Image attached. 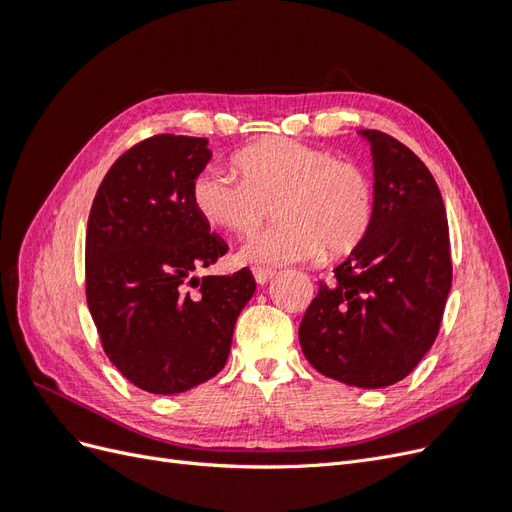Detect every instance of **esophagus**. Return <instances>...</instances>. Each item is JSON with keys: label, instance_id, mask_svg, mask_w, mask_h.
I'll list each match as a JSON object with an SVG mask.
<instances>
[{"label": "esophagus", "instance_id": "34e87169", "mask_svg": "<svg viewBox=\"0 0 512 512\" xmlns=\"http://www.w3.org/2000/svg\"><path fill=\"white\" fill-rule=\"evenodd\" d=\"M252 273H254V280H256L260 286L269 284V282L273 280V275H275V271H271V269H252Z\"/></svg>", "mask_w": 512, "mask_h": 512}]
</instances>
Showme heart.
<instances>
[{"instance_id":"obj_1","label":"heart","mask_w":512,"mask_h":512,"mask_svg":"<svg viewBox=\"0 0 512 512\" xmlns=\"http://www.w3.org/2000/svg\"><path fill=\"white\" fill-rule=\"evenodd\" d=\"M228 170L207 168L194 181L192 203L200 218L237 235H250L277 207L282 224L258 232L241 247V260L260 267L346 256L374 222V183L348 160L290 138H265L241 149Z\"/></svg>"}]
</instances>
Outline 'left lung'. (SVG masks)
<instances>
[{
  "instance_id": "1",
  "label": "left lung",
  "mask_w": 512,
  "mask_h": 512,
  "mask_svg": "<svg viewBox=\"0 0 512 512\" xmlns=\"http://www.w3.org/2000/svg\"><path fill=\"white\" fill-rule=\"evenodd\" d=\"M374 164V222L320 284L299 327L305 359L359 389L404 380L436 342L451 292V241L436 179L397 138L359 130Z\"/></svg>"
}]
</instances>
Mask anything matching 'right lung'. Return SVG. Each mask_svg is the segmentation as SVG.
Here are the masks:
<instances>
[{
	"label": "right lung",
	"instance_id": "obj_1",
	"mask_svg": "<svg viewBox=\"0 0 512 512\" xmlns=\"http://www.w3.org/2000/svg\"><path fill=\"white\" fill-rule=\"evenodd\" d=\"M209 160L207 138L151 136L111 166L91 205L89 312L108 359L147 393L190 391L222 371L256 290L250 269L194 275L228 252L192 203Z\"/></svg>",
	"mask_w": 512,
	"mask_h": 512
}]
</instances>
